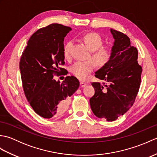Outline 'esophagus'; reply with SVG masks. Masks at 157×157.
Listing matches in <instances>:
<instances>
[{"mask_svg":"<svg viewBox=\"0 0 157 157\" xmlns=\"http://www.w3.org/2000/svg\"><path fill=\"white\" fill-rule=\"evenodd\" d=\"M86 83L84 82H80V86L81 87H84V86H86Z\"/></svg>","mask_w":157,"mask_h":157,"instance_id":"34e87169","label":"esophagus"}]
</instances>
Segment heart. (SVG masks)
Returning <instances> with one entry per match:
<instances>
[{"instance_id":"heart-1","label":"heart","mask_w":157,"mask_h":157,"mask_svg":"<svg viewBox=\"0 0 157 157\" xmlns=\"http://www.w3.org/2000/svg\"><path fill=\"white\" fill-rule=\"evenodd\" d=\"M86 44L92 51V59L86 61H79L76 62L71 68V72L75 78L84 80L87 78L89 73L93 71L96 67V63L98 65L103 66L108 63L112 58L113 50L111 48L102 47L103 40L98 34L89 33L83 37ZM73 41L69 40L66 43L63 48V55L65 59L71 60V49Z\"/></svg>"}]
</instances>
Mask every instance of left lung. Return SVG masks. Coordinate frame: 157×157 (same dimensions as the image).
I'll return each mask as SVG.
<instances>
[{"label":"left lung","mask_w":157,"mask_h":157,"mask_svg":"<svg viewBox=\"0 0 157 157\" xmlns=\"http://www.w3.org/2000/svg\"><path fill=\"white\" fill-rule=\"evenodd\" d=\"M110 30L115 40L112 58L95 73V77L105 83H92L95 94L90 99V104L97 117L113 121L134 104L142 69L137 61L138 50L130 44L128 36L113 29Z\"/></svg>","instance_id":"obj_1"}]
</instances>
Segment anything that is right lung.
<instances>
[{"instance_id":"add662e5","label":"right lung","mask_w":157,"mask_h":157,"mask_svg":"<svg viewBox=\"0 0 157 157\" xmlns=\"http://www.w3.org/2000/svg\"><path fill=\"white\" fill-rule=\"evenodd\" d=\"M71 28L52 23L38 29L28 42L19 63L23 90L34 111L45 119L62 115L68 108L70 96L78 89L74 76L60 82L54 79L64 69V38Z\"/></svg>"}]
</instances>
